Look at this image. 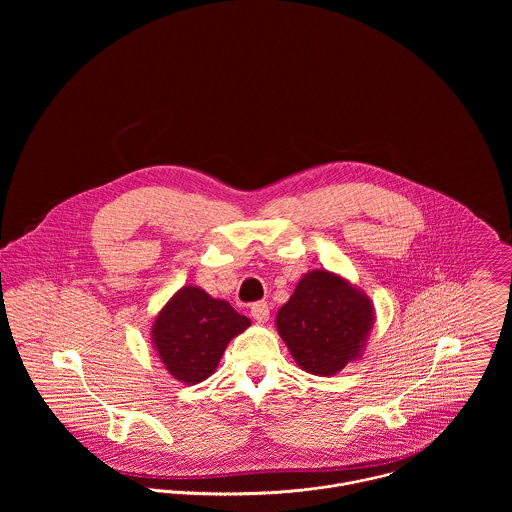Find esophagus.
Masks as SVG:
<instances>
[{"label":"esophagus","mask_w":512,"mask_h":512,"mask_svg":"<svg viewBox=\"0 0 512 512\" xmlns=\"http://www.w3.org/2000/svg\"><path fill=\"white\" fill-rule=\"evenodd\" d=\"M250 315L254 317L256 323H266L270 319V307L266 301H256L252 307H250Z\"/></svg>","instance_id":"1"}]
</instances>
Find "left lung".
<instances>
[{"label": "left lung", "mask_w": 512, "mask_h": 512, "mask_svg": "<svg viewBox=\"0 0 512 512\" xmlns=\"http://www.w3.org/2000/svg\"><path fill=\"white\" fill-rule=\"evenodd\" d=\"M374 303L341 274L311 270L276 315V329L299 368L333 376L363 357Z\"/></svg>", "instance_id": "left-lung-1"}]
</instances>
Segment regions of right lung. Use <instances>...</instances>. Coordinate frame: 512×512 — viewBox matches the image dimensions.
Returning <instances> with one entry per match:
<instances>
[{"instance_id": "right-lung-1", "label": "right lung", "mask_w": 512, "mask_h": 512, "mask_svg": "<svg viewBox=\"0 0 512 512\" xmlns=\"http://www.w3.org/2000/svg\"><path fill=\"white\" fill-rule=\"evenodd\" d=\"M250 325L226 299L199 286H183L155 315L151 345L175 380L193 386L217 370L228 343Z\"/></svg>"}]
</instances>
